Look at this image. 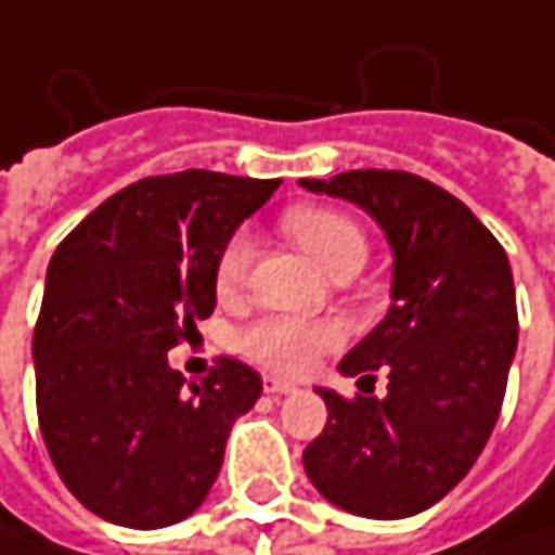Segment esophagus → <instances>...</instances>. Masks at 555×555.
Segmentation results:
<instances>
[{
	"label": "esophagus",
	"mask_w": 555,
	"mask_h": 555,
	"mask_svg": "<svg viewBox=\"0 0 555 555\" xmlns=\"http://www.w3.org/2000/svg\"><path fill=\"white\" fill-rule=\"evenodd\" d=\"M263 388H267L270 395H288V391H295V386H292V383H285V379H276V376H270V379L263 383Z\"/></svg>",
	"instance_id": "obj_1"
}]
</instances>
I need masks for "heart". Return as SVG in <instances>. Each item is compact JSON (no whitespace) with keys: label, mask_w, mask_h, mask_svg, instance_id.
Listing matches in <instances>:
<instances>
[{"label":"heart","mask_w":555,"mask_h":555,"mask_svg":"<svg viewBox=\"0 0 555 555\" xmlns=\"http://www.w3.org/2000/svg\"><path fill=\"white\" fill-rule=\"evenodd\" d=\"M282 231L331 276L347 263L366 260V234L360 224L327 205H292L282 211ZM250 234L234 231L218 260H215V292L231 298L241 292L250 270ZM340 344V327L331 321H295V318H263L241 334V350L247 360L282 373L301 376L308 373L327 350Z\"/></svg>","instance_id":"heart-1"}]
</instances>
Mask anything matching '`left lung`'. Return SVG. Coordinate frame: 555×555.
I'll return each instance as SVG.
<instances>
[{"mask_svg": "<svg viewBox=\"0 0 555 555\" xmlns=\"http://www.w3.org/2000/svg\"><path fill=\"white\" fill-rule=\"evenodd\" d=\"M301 185L366 208L395 257L386 321L340 360L370 383L386 370L388 395L318 388L327 424L305 447V473L350 514L411 517L473 469L499 421L517 350L511 263L495 234L424 176L350 169Z\"/></svg>", "mask_w": 555, "mask_h": 555, "instance_id": "1", "label": "left lung"}]
</instances>
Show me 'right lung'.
Wrapping results in <instances>:
<instances>
[{"mask_svg": "<svg viewBox=\"0 0 555 555\" xmlns=\"http://www.w3.org/2000/svg\"><path fill=\"white\" fill-rule=\"evenodd\" d=\"M279 179L185 169L105 198L54 250L35 324L38 424L63 486L138 530L189 517L260 376L218 357L182 388L167 350L215 308V260Z\"/></svg>", "mask_w": 555, "mask_h": 555, "instance_id": "obj_1", "label": "right lung"}]
</instances>
